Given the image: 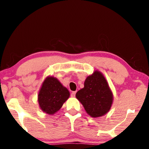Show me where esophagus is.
Here are the masks:
<instances>
[{
    "mask_svg": "<svg viewBox=\"0 0 149 149\" xmlns=\"http://www.w3.org/2000/svg\"><path fill=\"white\" fill-rule=\"evenodd\" d=\"M75 94H76V91H73L72 93H71V96L72 97H74L75 96Z\"/></svg>",
    "mask_w": 149,
    "mask_h": 149,
    "instance_id": "1",
    "label": "esophagus"
}]
</instances>
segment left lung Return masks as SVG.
Returning <instances> with one entry per match:
<instances>
[{"mask_svg":"<svg viewBox=\"0 0 149 149\" xmlns=\"http://www.w3.org/2000/svg\"><path fill=\"white\" fill-rule=\"evenodd\" d=\"M75 97L93 118L107 114L113 102V95L107 81L99 71L86 78L84 87L78 91Z\"/></svg>","mask_w":149,"mask_h":149,"instance_id":"1","label":"left lung"}]
</instances>
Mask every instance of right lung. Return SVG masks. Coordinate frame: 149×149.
I'll return each mask as SVG.
<instances>
[{
	"instance_id": "obj_1",
	"label": "right lung",
	"mask_w": 149,
	"mask_h": 149,
	"mask_svg": "<svg viewBox=\"0 0 149 149\" xmlns=\"http://www.w3.org/2000/svg\"><path fill=\"white\" fill-rule=\"evenodd\" d=\"M70 97V92L56 78L47 77L42 83L38 95L39 107L42 112L54 114Z\"/></svg>"
}]
</instances>
